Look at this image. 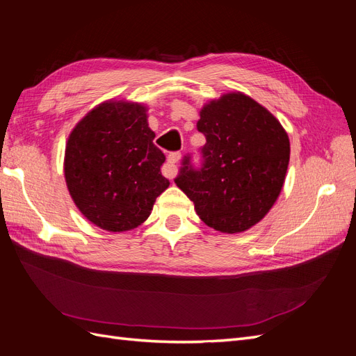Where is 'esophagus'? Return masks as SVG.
<instances>
[{"label": "esophagus", "mask_w": 356, "mask_h": 356, "mask_svg": "<svg viewBox=\"0 0 356 356\" xmlns=\"http://www.w3.org/2000/svg\"><path fill=\"white\" fill-rule=\"evenodd\" d=\"M181 160V153L175 152V153H170L168 156V163L163 166V169H161V172H163V175L168 177L169 179H174L175 175H177V163Z\"/></svg>", "instance_id": "1"}]
</instances>
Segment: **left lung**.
Returning <instances> with one entry per match:
<instances>
[{"label":"left lung","mask_w":356,"mask_h":356,"mask_svg":"<svg viewBox=\"0 0 356 356\" xmlns=\"http://www.w3.org/2000/svg\"><path fill=\"white\" fill-rule=\"evenodd\" d=\"M197 131L207 138L202 168H193L186 156L175 184L209 227L230 234L251 229L284 187L289 163L285 129L263 105L232 92L203 105Z\"/></svg>","instance_id":"8db88e82"}]
</instances>
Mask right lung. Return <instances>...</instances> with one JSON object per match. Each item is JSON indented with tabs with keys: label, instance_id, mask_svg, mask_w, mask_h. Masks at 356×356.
<instances>
[{
	"label": "right lung",
	"instance_id": "obj_1",
	"mask_svg": "<svg viewBox=\"0 0 356 356\" xmlns=\"http://www.w3.org/2000/svg\"><path fill=\"white\" fill-rule=\"evenodd\" d=\"M154 136L147 106L129 101H105L72 129L63 174L75 207L96 227H138L169 187L160 172L166 157Z\"/></svg>",
	"mask_w": 356,
	"mask_h": 356
}]
</instances>
